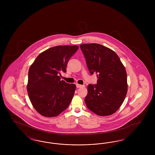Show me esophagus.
<instances>
[{"label":"esophagus","instance_id":"1","mask_svg":"<svg viewBox=\"0 0 155 155\" xmlns=\"http://www.w3.org/2000/svg\"><path fill=\"white\" fill-rule=\"evenodd\" d=\"M76 87L77 88H82V87H84V85H80V84H76Z\"/></svg>","mask_w":155,"mask_h":155}]
</instances>
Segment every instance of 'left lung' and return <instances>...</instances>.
Here are the masks:
<instances>
[{"instance_id": "1", "label": "left lung", "mask_w": 155, "mask_h": 155, "mask_svg": "<svg viewBox=\"0 0 155 155\" xmlns=\"http://www.w3.org/2000/svg\"><path fill=\"white\" fill-rule=\"evenodd\" d=\"M91 75L96 74L97 84H89L85 102L89 109L101 116L118 110L127 93L125 67L118 55L97 44L80 45Z\"/></svg>"}]
</instances>
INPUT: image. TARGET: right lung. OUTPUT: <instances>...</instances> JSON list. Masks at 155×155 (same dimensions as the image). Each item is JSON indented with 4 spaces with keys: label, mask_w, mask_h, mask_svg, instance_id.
<instances>
[{
    "label": "right lung",
    "mask_w": 155,
    "mask_h": 155,
    "mask_svg": "<svg viewBox=\"0 0 155 155\" xmlns=\"http://www.w3.org/2000/svg\"><path fill=\"white\" fill-rule=\"evenodd\" d=\"M78 46H56L40 53L30 66L27 86L30 101L42 116L56 117L65 110L76 88L74 84L60 80L61 73L66 72L71 57Z\"/></svg>",
    "instance_id": "right-lung-1"
}]
</instances>
